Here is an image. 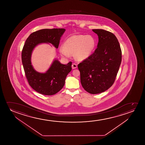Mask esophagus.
Listing matches in <instances>:
<instances>
[{"label": "esophagus", "mask_w": 145, "mask_h": 145, "mask_svg": "<svg viewBox=\"0 0 145 145\" xmlns=\"http://www.w3.org/2000/svg\"><path fill=\"white\" fill-rule=\"evenodd\" d=\"M72 67L73 69H76V68L77 67V64H72Z\"/></svg>", "instance_id": "obj_1"}]
</instances>
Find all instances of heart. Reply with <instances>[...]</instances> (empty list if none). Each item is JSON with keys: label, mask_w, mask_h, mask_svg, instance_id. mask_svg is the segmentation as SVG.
Returning a JSON list of instances; mask_svg holds the SVG:
<instances>
[{"label": "heart", "mask_w": 145, "mask_h": 145, "mask_svg": "<svg viewBox=\"0 0 145 145\" xmlns=\"http://www.w3.org/2000/svg\"><path fill=\"white\" fill-rule=\"evenodd\" d=\"M95 44V40L91 36L74 35L67 39L65 46H60V52L67 57L71 53L74 54L77 59L83 60L91 55Z\"/></svg>", "instance_id": "heart-1"}]
</instances>
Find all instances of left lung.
<instances>
[{
    "mask_svg": "<svg viewBox=\"0 0 145 145\" xmlns=\"http://www.w3.org/2000/svg\"><path fill=\"white\" fill-rule=\"evenodd\" d=\"M99 38L97 48L80 63L82 86L91 94L101 93L115 81L122 60L121 48L114 34L102 29H93Z\"/></svg>",
    "mask_w": 145,
    "mask_h": 145,
    "instance_id": "1",
    "label": "left lung"
}]
</instances>
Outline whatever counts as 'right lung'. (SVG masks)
I'll return each mask as SVG.
<instances>
[{"label":"right lung","instance_id":"add662e5","mask_svg":"<svg viewBox=\"0 0 145 145\" xmlns=\"http://www.w3.org/2000/svg\"><path fill=\"white\" fill-rule=\"evenodd\" d=\"M65 31L64 29H44L34 32L26 40L22 52V61L26 78L30 86L44 95H53L60 91L65 84L66 77L71 71L72 62L64 65L55 60L45 73L35 70L31 61L32 51L41 43H51L56 48Z\"/></svg>","mask_w":145,"mask_h":145}]
</instances>
